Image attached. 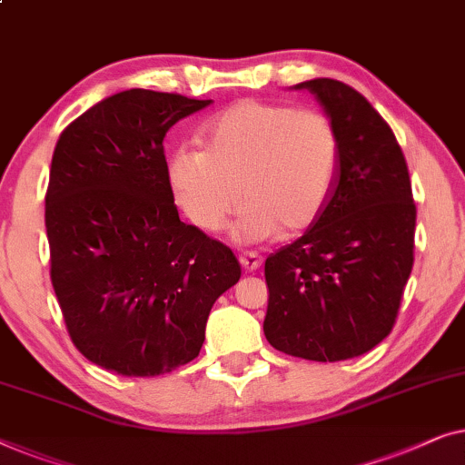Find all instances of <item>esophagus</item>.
<instances>
[{
	"label": "esophagus",
	"instance_id": "obj_1",
	"mask_svg": "<svg viewBox=\"0 0 465 465\" xmlns=\"http://www.w3.org/2000/svg\"><path fill=\"white\" fill-rule=\"evenodd\" d=\"M261 263H263V259H261L259 254H254V252H246V254H242V257H240V265H242V270H244V272H257Z\"/></svg>",
	"mask_w": 465,
	"mask_h": 465
}]
</instances>
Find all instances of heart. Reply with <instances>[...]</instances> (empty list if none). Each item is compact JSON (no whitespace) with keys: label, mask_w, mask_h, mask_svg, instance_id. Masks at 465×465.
I'll list each match as a JSON object with an SVG mask.
<instances>
[{"label":"heart","mask_w":465,"mask_h":465,"mask_svg":"<svg viewBox=\"0 0 465 465\" xmlns=\"http://www.w3.org/2000/svg\"><path fill=\"white\" fill-rule=\"evenodd\" d=\"M200 143L204 149L168 155L166 179L176 208L206 233L223 227L240 198V242L295 235L320 217L335 185L339 134L320 111L244 99L206 120Z\"/></svg>","instance_id":"b5f03b06"}]
</instances>
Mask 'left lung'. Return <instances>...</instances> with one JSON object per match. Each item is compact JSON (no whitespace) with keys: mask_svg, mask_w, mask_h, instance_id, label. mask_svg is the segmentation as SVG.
Wrapping results in <instances>:
<instances>
[{"mask_svg":"<svg viewBox=\"0 0 465 465\" xmlns=\"http://www.w3.org/2000/svg\"><path fill=\"white\" fill-rule=\"evenodd\" d=\"M335 124L339 168L305 233L265 261V339L289 356L337 362L390 335L413 270L409 168L381 115L348 84L301 82Z\"/></svg>","mask_w":465,"mask_h":465,"instance_id":"8db88e82","label":"left lung"}]
</instances>
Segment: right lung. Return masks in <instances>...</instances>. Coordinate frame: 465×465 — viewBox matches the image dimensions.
<instances>
[{"mask_svg": "<svg viewBox=\"0 0 465 465\" xmlns=\"http://www.w3.org/2000/svg\"><path fill=\"white\" fill-rule=\"evenodd\" d=\"M211 103L124 90L71 122L52 155V286L75 348L117 375L192 362L242 276L230 248L179 219L166 179V133Z\"/></svg>", "mask_w": 465, "mask_h": 465, "instance_id": "right-lung-1", "label": "right lung"}]
</instances>
